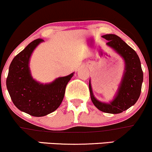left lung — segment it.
<instances>
[{
    "label": "left lung",
    "instance_id": "left-lung-1",
    "mask_svg": "<svg viewBox=\"0 0 152 152\" xmlns=\"http://www.w3.org/2000/svg\"><path fill=\"white\" fill-rule=\"evenodd\" d=\"M102 37L108 41L107 45L123 59L124 72L113 100L109 102L98 100L93 94L91 79L89 80L90 96L93 104L98 110L110 114H118L136 104L141 94L144 74L139 57L134 50L115 34H105Z\"/></svg>",
    "mask_w": 152,
    "mask_h": 152
}]
</instances>
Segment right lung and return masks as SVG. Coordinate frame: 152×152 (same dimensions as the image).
<instances>
[{
	"label": "right lung",
	"mask_w": 152,
	"mask_h": 152,
	"mask_svg": "<svg viewBox=\"0 0 152 152\" xmlns=\"http://www.w3.org/2000/svg\"><path fill=\"white\" fill-rule=\"evenodd\" d=\"M44 40L30 42L14 57L10 64L6 86L14 105L31 116L42 117L53 113L61 105L66 85L74 72L58 77L52 82L42 84L33 79L29 68L31 54Z\"/></svg>",
	"instance_id": "obj_1"
}]
</instances>
